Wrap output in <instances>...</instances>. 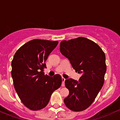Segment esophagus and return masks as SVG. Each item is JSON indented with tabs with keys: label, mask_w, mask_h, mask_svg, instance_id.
Segmentation results:
<instances>
[{
	"label": "esophagus",
	"mask_w": 120,
	"mask_h": 120,
	"mask_svg": "<svg viewBox=\"0 0 120 120\" xmlns=\"http://www.w3.org/2000/svg\"><path fill=\"white\" fill-rule=\"evenodd\" d=\"M62 87H64V86H65V79L64 78V77H62Z\"/></svg>",
	"instance_id": "esophagus-1"
}]
</instances>
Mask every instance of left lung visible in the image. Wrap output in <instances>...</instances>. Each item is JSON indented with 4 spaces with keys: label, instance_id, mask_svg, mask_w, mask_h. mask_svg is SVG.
Here are the masks:
<instances>
[{
    "label": "left lung",
    "instance_id": "8db88e82",
    "mask_svg": "<svg viewBox=\"0 0 120 120\" xmlns=\"http://www.w3.org/2000/svg\"><path fill=\"white\" fill-rule=\"evenodd\" d=\"M60 51L68 58L75 71L82 74L78 81L72 79L65 80L69 94L64 103L72 111L84 110L93 103L104 84L105 54L97 43L82 37L62 41Z\"/></svg>",
    "mask_w": 120,
    "mask_h": 120
}]
</instances>
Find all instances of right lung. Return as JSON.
<instances>
[{
	"label": "right lung",
	"mask_w": 120,
	"mask_h": 120,
	"mask_svg": "<svg viewBox=\"0 0 120 120\" xmlns=\"http://www.w3.org/2000/svg\"><path fill=\"white\" fill-rule=\"evenodd\" d=\"M58 44V41L34 39L21 47L11 62L15 90L23 104L32 110L44 108L52 94L60 87V75H44L45 60Z\"/></svg>",
	"instance_id": "1"
}]
</instances>
